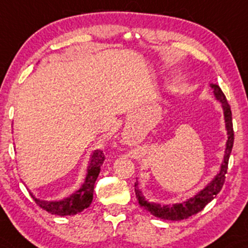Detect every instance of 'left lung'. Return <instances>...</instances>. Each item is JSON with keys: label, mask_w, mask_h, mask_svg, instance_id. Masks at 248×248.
<instances>
[{"label": "left lung", "mask_w": 248, "mask_h": 248, "mask_svg": "<svg viewBox=\"0 0 248 248\" xmlns=\"http://www.w3.org/2000/svg\"><path fill=\"white\" fill-rule=\"evenodd\" d=\"M210 87L213 90V95L217 100L221 104L224 112L225 119V128L227 132V141L226 148H225V155L223 163L220 166V170L207 186L198 191L195 196L190 197L186 201L182 202V203H176L173 205H163L161 206L160 204L153 203V202L147 201L142 192L139 190L138 183H135V195L138 198L139 204L142 207L149 211L155 217L161 219H167V220H182V219H186L191 216L196 215L199 211L205 207L206 204H209L216 196L218 195L221 187L224 186L225 175L227 172V166H229V158L231 155L233 141H234V134H233V124H232V112L230 105L227 104L226 96L220 90V87L216 84H210Z\"/></svg>", "instance_id": "obj_1"}]
</instances>
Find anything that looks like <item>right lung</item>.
<instances>
[{"label": "right lung", "instance_id": "obj_1", "mask_svg": "<svg viewBox=\"0 0 248 248\" xmlns=\"http://www.w3.org/2000/svg\"><path fill=\"white\" fill-rule=\"evenodd\" d=\"M105 161V155L100 149H95L91 155L90 164H88L86 177L81 186L70 195L69 197L62 199V201L47 202L41 201L36 198L32 193L31 197L35 199L37 205H39L43 210L47 211L51 215L58 216H75L77 213L81 212L82 210L87 209L91 205L93 199V190H94V183L98 178L100 168Z\"/></svg>", "mask_w": 248, "mask_h": 248}]
</instances>
